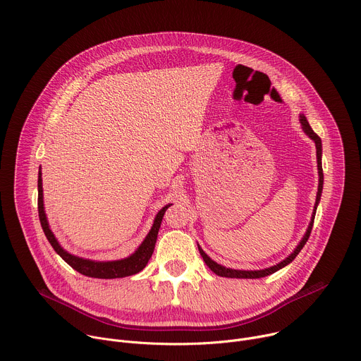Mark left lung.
<instances>
[{
	"instance_id": "obj_1",
	"label": "left lung",
	"mask_w": 361,
	"mask_h": 361,
	"mask_svg": "<svg viewBox=\"0 0 361 361\" xmlns=\"http://www.w3.org/2000/svg\"><path fill=\"white\" fill-rule=\"evenodd\" d=\"M300 123H301V126H302L304 133H305L308 137H310V138L316 142V149H317V169H319V190H317L316 204H314V210H313L312 221H310V224H308V228H307V231H305L304 237L301 238L300 244L295 247V250H294V251L287 257V259H284L281 263H279V264H276V266H273V267L264 269V270H234V269H227V267L220 266V264H217L216 262H213V260L210 259V257H209L207 254H205V252L202 251V248L198 245V251H200V254H201V257H202L204 263L207 264V266H209V269H210L213 273H216L217 276H220V277H228V279H262V277L270 276V274H273V273L279 271L280 269L286 267L287 264H290V263L295 259L297 254L301 251V248H302V247H304V244L307 243L308 237H310V233H312V228H313V224H314V217H316L317 205H319L320 198H322L323 181H324L323 167H322V140H320V137H319V135L312 130V127H310V124H308V121H307V118H305V116H304V114H300Z\"/></svg>"
}]
</instances>
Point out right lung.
<instances>
[{"label":"right lung","instance_id":"add662e5","mask_svg":"<svg viewBox=\"0 0 361 361\" xmlns=\"http://www.w3.org/2000/svg\"><path fill=\"white\" fill-rule=\"evenodd\" d=\"M171 204H167L166 207H163L156 219H154V224L141 243V245L135 250L134 254H131L127 259L123 260H116V262H92V260H85L81 259V257L73 255L68 251H66L60 243L57 241L56 235L51 231L48 226V220L44 212V200H42V178H41V169L38 171V216H39V223L44 230V234L49 244L53 245L56 252L61 257V259L70 264L74 270L78 273L87 276V277H94V279H121V277H128L133 274L140 273L151 259L154 247H156L157 241V234L163 221V216L166 210L170 207Z\"/></svg>","mask_w":361,"mask_h":361}]
</instances>
